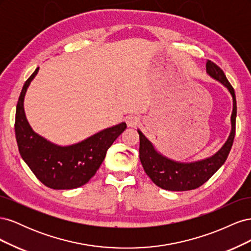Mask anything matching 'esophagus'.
I'll list each match as a JSON object with an SVG mask.
<instances>
[{
    "instance_id": "34e87169",
    "label": "esophagus",
    "mask_w": 251,
    "mask_h": 251,
    "mask_svg": "<svg viewBox=\"0 0 251 251\" xmlns=\"http://www.w3.org/2000/svg\"><path fill=\"white\" fill-rule=\"evenodd\" d=\"M126 125H127V126L136 127V126H137L139 125V123H140V119H139V117H138V116H136V115H130V116H127V117H126Z\"/></svg>"
}]
</instances>
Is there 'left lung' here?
<instances>
[{
    "mask_svg": "<svg viewBox=\"0 0 251 251\" xmlns=\"http://www.w3.org/2000/svg\"><path fill=\"white\" fill-rule=\"evenodd\" d=\"M206 72L212 78L217 79L226 87L232 96L233 109L230 118V135L224 146L214 156L200 161L182 163L174 161L158 153L151 142L138 130L140 140L139 158L143 170L157 186L163 189L183 192L200 187L224 164L231 150L235 135V117H237V100H235L234 90L221 68L209 59H207L206 63Z\"/></svg>",
    "mask_w": 251,
    "mask_h": 251,
    "instance_id": "left-lung-1",
    "label": "left lung"
}]
</instances>
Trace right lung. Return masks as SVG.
<instances>
[{"mask_svg":"<svg viewBox=\"0 0 251 251\" xmlns=\"http://www.w3.org/2000/svg\"><path fill=\"white\" fill-rule=\"evenodd\" d=\"M39 67L22 89L16 112V138L19 151L29 169L44 185L53 189L79 187L92 178L100 169L108 149L126 128L121 123L104 128L81 142L68 147L53 144L33 132L26 119L24 97Z\"/></svg>","mask_w":251,"mask_h":251,"instance_id":"1","label":"right lung"}]
</instances>
